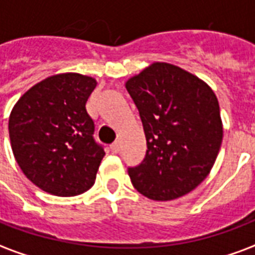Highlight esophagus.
<instances>
[{"label": "esophagus", "instance_id": "obj_1", "mask_svg": "<svg viewBox=\"0 0 255 255\" xmlns=\"http://www.w3.org/2000/svg\"><path fill=\"white\" fill-rule=\"evenodd\" d=\"M111 151L113 152V154H118L119 151H120V143L119 142H115L111 144Z\"/></svg>", "mask_w": 255, "mask_h": 255}]
</instances>
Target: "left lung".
<instances>
[{"label":"left lung","instance_id":"left-lung-1","mask_svg":"<svg viewBox=\"0 0 255 255\" xmlns=\"http://www.w3.org/2000/svg\"><path fill=\"white\" fill-rule=\"evenodd\" d=\"M146 133L142 163L128 167L137 192L151 200L178 199L212 169L223 139L216 96L185 70L156 62L126 84Z\"/></svg>","mask_w":255,"mask_h":255}]
</instances>
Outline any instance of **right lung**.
Returning a JSON list of instances; mask_svg holds the SVG:
<instances>
[{
    "label": "right lung",
    "mask_w": 255,
    "mask_h": 255,
    "mask_svg": "<svg viewBox=\"0 0 255 255\" xmlns=\"http://www.w3.org/2000/svg\"><path fill=\"white\" fill-rule=\"evenodd\" d=\"M96 85L77 73L52 75L32 86L12 109L13 155L28 180L47 193L70 197L93 186L105 155L85 107Z\"/></svg>",
    "instance_id": "right-lung-1"
}]
</instances>
